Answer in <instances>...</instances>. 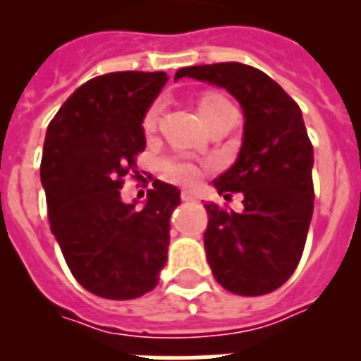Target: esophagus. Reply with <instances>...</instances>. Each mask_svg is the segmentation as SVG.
Returning <instances> with one entry per match:
<instances>
[{
    "mask_svg": "<svg viewBox=\"0 0 361 361\" xmlns=\"http://www.w3.org/2000/svg\"><path fill=\"white\" fill-rule=\"evenodd\" d=\"M181 200L185 202H191V200H197V195L192 191H181Z\"/></svg>",
    "mask_w": 361,
    "mask_h": 361,
    "instance_id": "esophagus-1",
    "label": "esophagus"
}]
</instances>
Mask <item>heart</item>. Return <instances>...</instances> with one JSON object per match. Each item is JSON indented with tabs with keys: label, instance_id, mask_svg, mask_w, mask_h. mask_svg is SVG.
Returning <instances> with one entry per match:
<instances>
[{
	"label": "heart",
	"instance_id": "heart-1",
	"mask_svg": "<svg viewBox=\"0 0 361 361\" xmlns=\"http://www.w3.org/2000/svg\"><path fill=\"white\" fill-rule=\"evenodd\" d=\"M226 106H232L225 97L221 95H206L202 97L200 104H198V110L206 121L219 110L226 109ZM161 112H163V103L161 101H155V103L146 110L144 114V120L142 125L146 130H153L157 127L159 118H161ZM163 174L169 178V180L176 181V183H181V185H195L198 180H200V174H202V166L197 163V161H191V159L183 157H169L163 161Z\"/></svg>",
	"mask_w": 361,
	"mask_h": 361
}]
</instances>
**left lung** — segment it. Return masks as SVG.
Instances as JSON below:
<instances>
[{"instance_id":"obj_1","label":"left lung","mask_w":361,"mask_h":361,"mask_svg":"<svg viewBox=\"0 0 361 361\" xmlns=\"http://www.w3.org/2000/svg\"><path fill=\"white\" fill-rule=\"evenodd\" d=\"M181 76L225 87L243 110V144L236 163L214 181L219 195H243V209L204 204L206 257L221 286L238 296L279 288L300 264L313 217V144L298 103L251 65L185 67Z\"/></svg>"}]
</instances>
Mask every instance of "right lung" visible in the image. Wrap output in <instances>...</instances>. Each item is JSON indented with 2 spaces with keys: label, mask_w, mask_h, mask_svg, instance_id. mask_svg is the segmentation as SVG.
Returning <instances> with one entry per match:
<instances>
[{
  "label": "right lung",
  "mask_w": 361,
  "mask_h": 361,
  "mask_svg": "<svg viewBox=\"0 0 361 361\" xmlns=\"http://www.w3.org/2000/svg\"><path fill=\"white\" fill-rule=\"evenodd\" d=\"M166 80L163 71L95 76L65 101L47 129L41 181L50 231L75 279L106 300L153 290L166 264L178 187L153 181L142 209L125 204L120 192L146 147L144 114Z\"/></svg>",
  "instance_id": "1"
}]
</instances>
